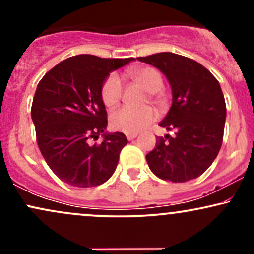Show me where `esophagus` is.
Returning <instances> with one entry per match:
<instances>
[{
	"instance_id": "esophagus-1",
	"label": "esophagus",
	"mask_w": 254,
	"mask_h": 254,
	"mask_svg": "<svg viewBox=\"0 0 254 254\" xmlns=\"http://www.w3.org/2000/svg\"><path fill=\"white\" fill-rule=\"evenodd\" d=\"M137 137V133L136 132H131V133H127V138L129 139V141H131V139L136 138Z\"/></svg>"
}]
</instances>
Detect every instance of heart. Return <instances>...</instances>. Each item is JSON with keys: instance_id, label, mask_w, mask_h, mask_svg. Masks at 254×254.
Listing matches in <instances>:
<instances>
[{"instance_id": "obj_1", "label": "heart", "mask_w": 254, "mask_h": 254, "mask_svg": "<svg viewBox=\"0 0 254 254\" xmlns=\"http://www.w3.org/2000/svg\"><path fill=\"white\" fill-rule=\"evenodd\" d=\"M131 76L148 90L149 98H155L156 92L164 86V78L161 72L154 66H141L131 71ZM101 100L107 107L117 106L123 95V82L118 74L112 72L104 80L101 86ZM156 118V111L150 106L141 109L123 107L111 115V127L115 130L131 133L138 132L150 124Z\"/></svg>"}]
</instances>
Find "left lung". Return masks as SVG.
<instances>
[{
  "label": "left lung",
  "instance_id": "8db88e82",
  "mask_svg": "<svg viewBox=\"0 0 254 254\" xmlns=\"http://www.w3.org/2000/svg\"><path fill=\"white\" fill-rule=\"evenodd\" d=\"M137 60L159 69L172 88V106L159 125L176 135L157 137L155 148L145 155L148 166L172 183L202 176L223 141L226 101L220 83L202 64L172 52Z\"/></svg>",
  "mask_w": 254,
  "mask_h": 254
}]
</instances>
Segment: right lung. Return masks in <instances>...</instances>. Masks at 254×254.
<instances>
[{
  "mask_svg": "<svg viewBox=\"0 0 254 254\" xmlns=\"http://www.w3.org/2000/svg\"><path fill=\"white\" fill-rule=\"evenodd\" d=\"M131 61L77 55L58 63L38 83L31 109L37 143L62 182L93 188L116 171L127 139L123 132H105L107 112L100 92L110 72ZM101 133V144H89Z\"/></svg>",
  "mask_w": 254,
  "mask_h": 254,
  "instance_id": "add662e5",
  "label": "right lung"
}]
</instances>
